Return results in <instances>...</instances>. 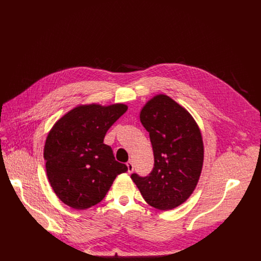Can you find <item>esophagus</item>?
<instances>
[{
    "instance_id": "esophagus-1",
    "label": "esophagus",
    "mask_w": 261,
    "mask_h": 261,
    "mask_svg": "<svg viewBox=\"0 0 261 261\" xmlns=\"http://www.w3.org/2000/svg\"><path fill=\"white\" fill-rule=\"evenodd\" d=\"M127 168H128V172H129V173H131V172L133 171L134 167H133V163H132L131 161H128V162H127Z\"/></svg>"
}]
</instances>
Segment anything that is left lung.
Here are the masks:
<instances>
[{"mask_svg":"<svg viewBox=\"0 0 261 261\" xmlns=\"http://www.w3.org/2000/svg\"><path fill=\"white\" fill-rule=\"evenodd\" d=\"M140 122L150 133L154 168L147 176L131 175L151 206L172 210L195 190L203 164L200 129L189 111L169 96L159 94L140 111Z\"/></svg>","mask_w":261,"mask_h":261,"instance_id":"left-lung-1","label":"left lung"}]
</instances>
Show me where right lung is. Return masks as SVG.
<instances>
[{"label": "right lung", "mask_w": 261, "mask_h": 261, "mask_svg": "<svg viewBox=\"0 0 261 261\" xmlns=\"http://www.w3.org/2000/svg\"><path fill=\"white\" fill-rule=\"evenodd\" d=\"M128 106L122 103L74 107L56 122L44 145L48 181L61 201L75 210L99 203L127 166L103 143L107 130Z\"/></svg>", "instance_id": "1"}]
</instances>
